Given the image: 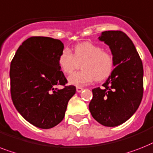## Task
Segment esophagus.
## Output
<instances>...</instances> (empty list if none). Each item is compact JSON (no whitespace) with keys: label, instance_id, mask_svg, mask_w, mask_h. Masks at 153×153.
Returning a JSON list of instances; mask_svg holds the SVG:
<instances>
[{"label":"esophagus","instance_id":"34e87169","mask_svg":"<svg viewBox=\"0 0 153 153\" xmlns=\"http://www.w3.org/2000/svg\"><path fill=\"white\" fill-rule=\"evenodd\" d=\"M82 90H83L82 87H80V86H77L76 87V91L78 92V93H80V92H82Z\"/></svg>","mask_w":153,"mask_h":153}]
</instances>
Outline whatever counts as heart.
<instances>
[{
    "instance_id": "1",
    "label": "heart",
    "mask_w": 153,
    "mask_h": 153,
    "mask_svg": "<svg viewBox=\"0 0 153 153\" xmlns=\"http://www.w3.org/2000/svg\"><path fill=\"white\" fill-rule=\"evenodd\" d=\"M82 70L68 77L71 85H87L94 80L102 81L111 74L114 66L113 56L108 51L92 42H84L75 45L74 55L64 48L59 56V65L62 71L71 74L80 68Z\"/></svg>"
}]
</instances>
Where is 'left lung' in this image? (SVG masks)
I'll use <instances>...</instances> for the list:
<instances>
[{
    "mask_svg": "<svg viewBox=\"0 0 153 153\" xmlns=\"http://www.w3.org/2000/svg\"><path fill=\"white\" fill-rule=\"evenodd\" d=\"M99 40L111 49L115 68L102 89L92 90L89 111L103 126H116L128 120L141 104L143 65L134 43L123 31H104Z\"/></svg>",
    "mask_w": 153,
    "mask_h": 153,
    "instance_id": "1",
    "label": "left lung"
}]
</instances>
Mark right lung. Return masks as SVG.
I'll return each mask as SVG.
<instances>
[{"mask_svg":"<svg viewBox=\"0 0 153 153\" xmlns=\"http://www.w3.org/2000/svg\"><path fill=\"white\" fill-rule=\"evenodd\" d=\"M61 41L31 37L22 43L10 66L12 102L25 120L38 128L54 127L63 120L74 85L58 89L68 81L60 71Z\"/></svg>","mask_w":153,"mask_h":153,"instance_id":"1","label":"right lung"}]
</instances>
